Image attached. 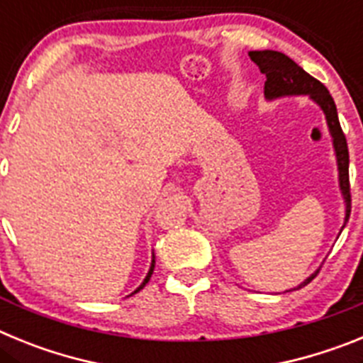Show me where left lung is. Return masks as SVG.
I'll return each mask as SVG.
<instances>
[{
  "label": "left lung",
  "mask_w": 363,
  "mask_h": 363,
  "mask_svg": "<svg viewBox=\"0 0 363 363\" xmlns=\"http://www.w3.org/2000/svg\"><path fill=\"white\" fill-rule=\"evenodd\" d=\"M249 57L258 65V69L265 74V98L269 101L272 99L287 98V96H309L311 101L318 105L322 108V112L325 114L327 129L331 134L333 140V149H335L336 156V165H338V185L340 192H342V198H344L345 205V218L344 225L340 229V233L344 230L345 223L349 220V214H351V192H349V150H347V142H345V136L342 133V127H340L338 121V112H336V105L333 96L329 94L327 86L323 83H320L318 79L313 78L311 74H307L306 70L301 69L300 65L291 60L289 56L285 54L277 52V50H251ZM318 272V271H316ZM316 272H313L307 280L301 281L298 287L294 289H300L303 285L309 284Z\"/></svg>",
  "instance_id": "1"
}]
</instances>
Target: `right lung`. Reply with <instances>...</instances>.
<instances>
[{
	"instance_id": "obj_1",
	"label": "right lung",
	"mask_w": 363,
	"mask_h": 363,
	"mask_svg": "<svg viewBox=\"0 0 363 363\" xmlns=\"http://www.w3.org/2000/svg\"><path fill=\"white\" fill-rule=\"evenodd\" d=\"M154 264H156V259H154V252H152V262H150V267H149V272H147V277H145V280H143V281H142V285H140V287H138V289H136V291H134V293H133V294H136V293H138V291H142V289H143V287H145V285H147V281H149V280H150V277H152V271H154ZM133 294H129V296H133Z\"/></svg>"
}]
</instances>
